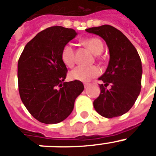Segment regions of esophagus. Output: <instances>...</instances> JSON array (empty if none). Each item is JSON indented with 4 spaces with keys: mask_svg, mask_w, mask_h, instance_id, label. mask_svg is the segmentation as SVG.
Segmentation results:
<instances>
[{
    "mask_svg": "<svg viewBox=\"0 0 156 156\" xmlns=\"http://www.w3.org/2000/svg\"><path fill=\"white\" fill-rule=\"evenodd\" d=\"M90 84L89 83H84V86H85V88H87L88 86H89Z\"/></svg>",
    "mask_w": 156,
    "mask_h": 156,
    "instance_id": "esophagus-1",
    "label": "esophagus"
}]
</instances>
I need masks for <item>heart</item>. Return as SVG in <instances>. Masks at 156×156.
Segmentation results:
<instances>
[{
	"mask_svg": "<svg viewBox=\"0 0 156 156\" xmlns=\"http://www.w3.org/2000/svg\"><path fill=\"white\" fill-rule=\"evenodd\" d=\"M81 43L88 48L94 55H98L102 52L104 45L101 41L97 37H87L81 40ZM61 58L65 66L72 68L75 63V51L71 44H65L61 52ZM101 70L95 65L91 66H78L70 72L71 79L81 81H88L98 77Z\"/></svg>",
	"mask_w": 156,
	"mask_h": 156,
	"instance_id": "b5f03b06",
	"label": "heart"
}]
</instances>
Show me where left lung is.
Returning <instances> with one entry per match:
<instances>
[{"label": "left lung", "mask_w": 156, "mask_h": 156, "mask_svg": "<svg viewBox=\"0 0 156 156\" xmlns=\"http://www.w3.org/2000/svg\"><path fill=\"white\" fill-rule=\"evenodd\" d=\"M88 33L99 35L105 41L110 60L105 72L98 80L99 96L93 102L98 114L105 118L118 117L130 110L142 87V62L137 50L119 30L111 25L86 29ZM111 88L108 90V85Z\"/></svg>", "instance_id": "left-lung-1"}]
</instances>
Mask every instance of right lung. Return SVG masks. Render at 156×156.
Here are the masks:
<instances>
[{
    "mask_svg": "<svg viewBox=\"0 0 156 156\" xmlns=\"http://www.w3.org/2000/svg\"><path fill=\"white\" fill-rule=\"evenodd\" d=\"M76 35L73 29L48 27L25 45L19 58L17 80L21 99L30 114L44 124L65 120L84 90L80 81L64 82L68 69L61 52Z\"/></svg>",
    "mask_w": 156,
    "mask_h": 156,
    "instance_id": "obj_1",
    "label": "right lung"
}]
</instances>
